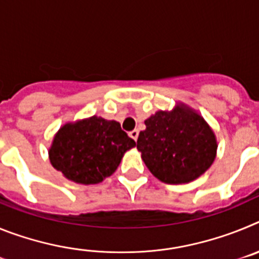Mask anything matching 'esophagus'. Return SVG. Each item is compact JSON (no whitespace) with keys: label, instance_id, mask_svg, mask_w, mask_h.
I'll return each mask as SVG.
<instances>
[{"label":"esophagus","instance_id":"esophagus-1","mask_svg":"<svg viewBox=\"0 0 259 259\" xmlns=\"http://www.w3.org/2000/svg\"><path fill=\"white\" fill-rule=\"evenodd\" d=\"M128 135H130V137H132V139H134V140L136 141L137 137H139V131H137V130H134V131H131Z\"/></svg>","mask_w":259,"mask_h":259}]
</instances>
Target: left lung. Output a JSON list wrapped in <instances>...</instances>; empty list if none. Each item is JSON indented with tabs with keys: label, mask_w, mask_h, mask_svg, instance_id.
Here are the masks:
<instances>
[{
	"label": "left lung",
	"mask_w": 259,
	"mask_h": 259,
	"mask_svg": "<svg viewBox=\"0 0 259 259\" xmlns=\"http://www.w3.org/2000/svg\"><path fill=\"white\" fill-rule=\"evenodd\" d=\"M137 149L150 172L167 184L197 179L211 166L215 136L202 116L189 109L158 111L145 120Z\"/></svg>",
	"instance_id": "obj_1"
}]
</instances>
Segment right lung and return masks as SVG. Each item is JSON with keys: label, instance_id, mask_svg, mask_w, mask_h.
I'll use <instances>...</instances> for the list:
<instances>
[{"label": "right lung", "instance_id": "obj_1", "mask_svg": "<svg viewBox=\"0 0 259 259\" xmlns=\"http://www.w3.org/2000/svg\"><path fill=\"white\" fill-rule=\"evenodd\" d=\"M135 141L115 120L92 116L65 124L49 150L50 162L67 179L97 184L110 176Z\"/></svg>", "mask_w": 259, "mask_h": 259}]
</instances>
